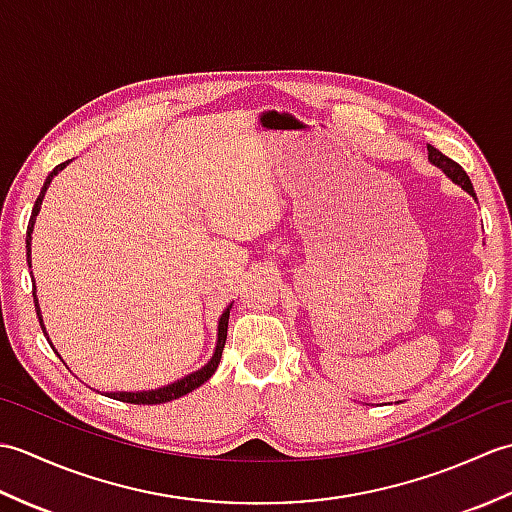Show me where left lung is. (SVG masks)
Returning a JSON list of instances; mask_svg holds the SVG:
<instances>
[{
  "label": "left lung",
  "mask_w": 512,
  "mask_h": 512,
  "mask_svg": "<svg viewBox=\"0 0 512 512\" xmlns=\"http://www.w3.org/2000/svg\"><path fill=\"white\" fill-rule=\"evenodd\" d=\"M429 149V160L433 162V165L436 167H440L444 173H447V176L455 182V184H460V187L469 193V195H473L475 198V191H473V184H471V180H469V176H466V171L458 165V162L455 160H451V158H447L442 154V151H438L436 147H427Z\"/></svg>",
  "instance_id": "left-lung-1"
}]
</instances>
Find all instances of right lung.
<instances>
[{
    "label": "right lung",
    "mask_w": 512,
    "mask_h": 512,
    "mask_svg": "<svg viewBox=\"0 0 512 512\" xmlns=\"http://www.w3.org/2000/svg\"><path fill=\"white\" fill-rule=\"evenodd\" d=\"M70 160L61 162V165L54 167L50 173L46 182H43V189L39 193V198L35 202V209H32V215H30V222H28V231H26V250H28V259H30V233H32V226H35V217L41 209V202H43V195H46V189L50 187L52 178L57 176V173L68 165ZM35 310H37V317H39V323L43 328V321H41V312H39V303H37V295H35ZM228 312H231V308H226L224 314L220 317V325H217V345H215V354L209 363H206L202 369H198V372H193L189 376L180 378L178 383L173 385H167V387H160V389H151V391H121V394H110V398L114 400H123V402H132V405H160V402H169V400H176V398H182L184 394H189V391H193L195 387H200L202 383H206L213 374L217 365H220V358H222V350H224V343H226V330H228Z\"/></svg>",
    "instance_id": "right-lung-1"
}]
</instances>
